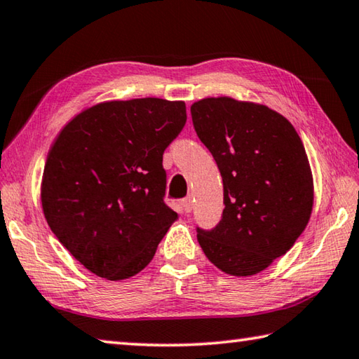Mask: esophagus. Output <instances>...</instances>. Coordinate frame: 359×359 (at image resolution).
I'll return each mask as SVG.
<instances>
[{"label":"esophagus","mask_w":359,"mask_h":359,"mask_svg":"<svg viewBox=\"0 0 359 359\" xmlns=\"http://www.w3.org/2000/svg\"><path fill=\"white\" fill-rule=\"evenodd\" d=\"M181 205H183V210H184V212H191V211H192V208H194L192 197L189 196V197H186V198L181 200Z\"/></svg>","instance_id":"1"}]
</instances>
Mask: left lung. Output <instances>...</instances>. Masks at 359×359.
Instances as JSON below:
<instances>
[{
  "mask_svg": "<svg viewBox=\"0 0 359 359\" xmlns=\"http://www.w3.org/2000/svg\"><path fill=\"white\" fill-rule=\"evenodd\" d=\"M191 115L221 172L225 205L215 229L197 227L198 244L224 273H260L309 222L313 183L304 144L288 119L265 105L208 97Z\"/></svg>",
  "mask_w": 359,
  "mask_h": 359,
  "instance_id": "left-lung-1",
  "label": "left lung"
}]
</instances>
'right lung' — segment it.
<instances>
[{"instance_id":"add662e5","label":"right lung","mask_w":359,"mask_h":359,"mask_svg":"<svg viewBox=\"0 0 359 359\" xmlns=\"http://www.w3.org/2000/svg\"><path fill=\"white\" fill-rule=\"evenodd\" d=\"M186 119L180 100H111L75 116L50 149L43 215L62 246L99 278L140 273L178 217L163 202L162 154Z\"/></svg>"}]
</instances>
